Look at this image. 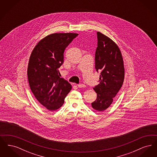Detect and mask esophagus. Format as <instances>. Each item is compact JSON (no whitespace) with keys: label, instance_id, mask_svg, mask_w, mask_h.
<instances>
[{"label":"esophagus","instance_id":"1","mask_svg":"<svg viewBox=\"0 0 157 157\" xmlns=\"http://www.w3.org/2000/svg\"><path fill=\"white\" fill-rule=\"evenodd\" d=\"M78 86L79 88H85V87H86V85H84V84H83V83H80V84L78 85Z\"/></svg>","mask_w":157,"mask_h":157}]
</instances>
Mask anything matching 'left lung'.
<instances>
[{"label": "left lung", "mask_w": 157, "mask_h": 157, "mask_svg": "<svg viewBox=\"0 0 157 157\" xmlns=\"http://www.w3.org/2000/svg\"><path fill=\"white\" fill-rule=\"evenodd\" d=\"M97 48L95 52V69L101 71L99 84L94 90L97 94L91 104L98 111L106 109L112 103L124 80L125 71L121 52L110 38L98 32Z\"/></svg>", "instance_id": "obj_1"}]
</instances>
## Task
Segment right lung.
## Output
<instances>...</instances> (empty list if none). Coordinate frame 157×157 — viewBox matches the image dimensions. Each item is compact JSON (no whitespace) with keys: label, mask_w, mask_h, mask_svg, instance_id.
Returning <instances> with one entry per match:
<instances>
[{"label":"right lung","mask_w":157,"mask_h":157,"mask_svg":"<svg viewBox=\"0 0 157 157\" xmlns=\"http://www.w3.org/2000/svg\"><path fill=\"white\" fill-rule=\"evenodd\" d=\"M77 33H53L42 39L31 53L28 67L30 88L37 101L49 111L60 108L72 89L60 78L58 68L63 63L65 49Z\"/></svg>","instance_id":"1"}]
</instances>
